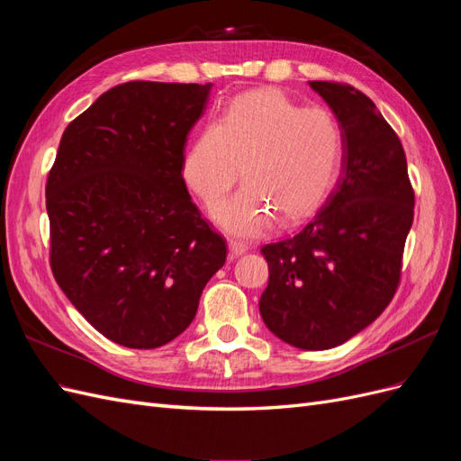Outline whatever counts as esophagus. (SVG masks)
<instances>
[{"mask_svg": "<svg viewBox=\"0 0 461 461\" xmlns=\"http://www.w3.org/2000/svg\"><path fill=\"white\" fill-rule=\"evenodd\" d=\"M248 252V246L242 242H229V256L230 258H239Z\"/></svg>", "mask_w": 461, "mask_h": 461, "instance_id": "obj_1", "label": "esophagus"}]
</instances>
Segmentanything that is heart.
Returning <instances> with one entry per match:
<instances>
[{"mask_svg":"<svg viewBox=\"0 0 461 461\" xmlns=\"http://www.w3.org/2000/svg\"><path fill=\"white\" fill-rule=\"evenodd\" d=\"M344 136L329 109L302 107L285 92L261 88L230 100L188 144L180 175L212 205L242 173L246 186L219 202L212 215L240 239L269 230L275 217L294 222L325 202L339 175Z\"/></svg>","mask_w":461,"mask_h":461,"instance_id":"b5f03b06","label":"heart"}]
</instances>
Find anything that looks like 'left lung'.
Here are the masks:
<instances>
[{
    "label": "left lung",
    "instance_id": "left-lung-1",
    "mask_svg": "<svg viewBox=\"0 0 461 461\" xmlns=\"http://www.w3.org/2000/svg\"><path fill=\"white\" fill-rule=\"evenodd\" d=\"M310 86L342 127V176L298 234L261 248L269 285L259 313L286 344L329 350L394 298L415 194L400 138L369 97L342 82Z\"/></svg>",
    "mask_w": 461,
    "mask_h": 461
}]
</instances>
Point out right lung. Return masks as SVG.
Listing matches in <instances>:
<instances>
[{"label": "right lung", "instance_id": "right-lung-1", "mask_svg": "<svg viewBox=\"0 0 461 461\" xmlns=\"http://www.w3.org/2000/svg\"><path fill=\"white\" fill-rule=\"evenodd\" d=\"M212 82L131 80L65 129L46 183L55 281L105 339L151 350L196 317L227 242L180 175Z\"/></svg>", "mask_w": 461, "mask_h": 461}]
</instances>
